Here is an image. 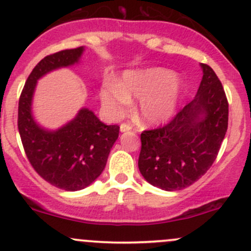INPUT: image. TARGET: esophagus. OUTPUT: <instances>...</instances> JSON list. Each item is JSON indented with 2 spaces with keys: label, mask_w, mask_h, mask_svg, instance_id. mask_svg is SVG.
Segmentation results:
<instances>
[{
  "label": "esophagus",
  "mask_w": 251,
  "mask_h": 251,
  "mask_svg": "<svg viewBox=\"0 0 251 251\" xmlns=\"http://www.w3.org/2000/svg\"><path fill=\"white\" fill-rule=\"evenodd\" d=\"M132 129V126L129 125V124H122V125H120V131L122 132H128V131H131Z\"/></svg>",
  "instance_id": "esophagus-1"
}]
</instances>
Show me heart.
I'll list each match as a JSON object with an SVG mask.
<instances>
[{"label":"heart","mask_w":251,"mask_h":251,"mask_svg":"<svg viewBox=\"0 0 251 251\" xmlns=\"http://www.w3.org/2000/svg\"><path fill=\"white\" fill-rule=\"evenodd\" d=\"M181 89L180 80L165 68L126 71L118 85L106 83L100 89V99L113 119L125 116L131 99H139L137 113L144 124L159 125L174 114Z\"/></svg>","instance_id":"1"}]
</instances>
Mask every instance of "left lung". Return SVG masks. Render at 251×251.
Segmentation results:
<instances>
[{"label":"left lung","mask_w":251,"mask_h":251,"mask_svg":"<svg viewBox=\"0 0 251 251\" xmlns=\"http://www.w3.org/2000/svg\"><path fill=\"white\" fill-rule=\"evenodd\" d=\"M201 67L203 77L194 100L168 125L140 134V174L165 191L200 179L215 162L226 133L229 103L223 86L210 66Z\"/></svg>","instance_id":"left-lung-1"}]
</instances>
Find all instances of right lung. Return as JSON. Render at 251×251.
I'll list each match as a JSON object with an SVG mask.
<instances>
[{
  "mask_svg": "<svg viewBox=\"0 0 251 251\" xmlns=\"http://www.w3.org/2000/svg\"><path fill=\"white\" fill-rule=\"evenodd\" d=\"M83 50L79 47L43 57L28 76L19 100L17 126L28 160L43 179L66 191L87 188L101 175L119 135V126L105 125L85 107L54 131L41 127L34 119L31 103L37 80L79 63Z\"/></svg>",
  "mask_w": 251,
  "mask_h": 251,
  "instance_id": "add662e5",
  "label": "right lung"
}]
</instances>
